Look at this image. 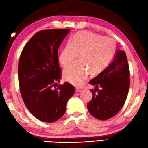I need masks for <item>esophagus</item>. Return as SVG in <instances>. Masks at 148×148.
I'll list each match as a JSON object with an SVG mask.
<instances>
[{
    "label": "esophagus",
    "instance_id": "obj_1",
    "mask_svg": "<svg viewBox=\"0 0 148 148\" xmlns=\"http://www.w3.org/2000/svg\"><path fill=\"white\" fill-rule=\"evenodd\" d=\"M75 91H76V92H80L82 91V89L80 88H76V89H75Z\"/></svg>",
    "mask_w": 148,
    "mask_h": 148
}]
</instances>
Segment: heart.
Masks as SVG:
<instances>
[{
    "mask_svg": "<svg viewBox=\"0 0 148 148\" xmlns=\"http://www.w3.org/2000/svg\"><path fill=\"white\" fill-rule=\"evenodd\" d=\"M116 47L115 41L111 37L87 31L76 33L62 49L59 60L66 66L76 59L79 53L80 60L64 69V78L76 86L82 84L90 72L92 75L99 74L109 65Z\"/></svg>",
    "mask_w": 148,
    "mask_h": 148,
    "instance_id": "b5f03b06",
    "label": "heart"
}]
</instances>
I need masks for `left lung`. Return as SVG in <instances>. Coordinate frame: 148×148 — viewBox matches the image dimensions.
I'll list each match as a JSON object with an SVG mask.
<instances>
[{"label":"left lung","mask_w":148,"mask_h":148,"mask_svg":"<svg viewBox=\"0 0 148 148\" xmlns=\"http://www.w3.org/2000/svg\"><path fill=\"white\" fill-rule=\"evenodd\" d=\"M130 76L126 53L117 50L111 64L89 81L96 87L95 90H90L92 98L87 105L89 113L103 121L117 114L126 101L130 85Z\"/></svg>","instance_id":"obj_1"}]
</instances>
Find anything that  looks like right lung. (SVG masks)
<instances>
[{
	"label": "right lung",
	"instance_id": "add662e5",
	"mask_svg": "<svg viewBox=\"0 0 148 148\" xmlns=\"http://www.w3.org/2000/svg\"><path fill=\"white\" fill-rule=\"evenodd\" d=\"M69 29L37 32L21 53L18 74L20 92L25 105L39 120L52 123L65 113L74 86L68 82L58 85L62 76L58 49Z\"/></svg>",
	"mask_w": 148,
	"mask_h": 148
}]
</instances>
